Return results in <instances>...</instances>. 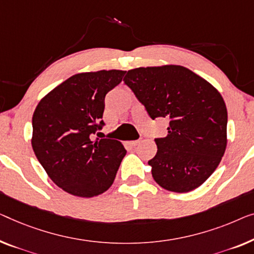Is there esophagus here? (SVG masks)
Instances as JSON below:
<instances>
[{
  "mask_svg": "<svg viewBox=\"0 0 254 254\" xmlns=\"http://www.w3.org/2000/svg\"><path fill=\"white\" fill-rule=\"evenodd\" d=\"M139 142H141V141H139V139H136V141H130L129 144H130L131 146H135V145L139 144Z\"/></svg>",
  "mask_w": 254,
  "mask_h": 254,
  "instance_id": "1",
  "label": "esophagus"
}]
</instances>
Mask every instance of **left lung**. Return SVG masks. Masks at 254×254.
<instances>
[{"mask_svg": "<svg viewBox=\"0 0 254 254\" xmlns=\"http://www.w3.org/2000/svg\"><path fill=\"white\" fill-rule=\"evenodd\" d=\"M151 119H170L148 164L161 188L188 192L219 166L227 146V108L206 80L180 65L129 69L124 78Z\"/></svg>", "mask_w": 254, "mask_h": 254, "instance_id": "1", "label": "left lung"}]
</instances>
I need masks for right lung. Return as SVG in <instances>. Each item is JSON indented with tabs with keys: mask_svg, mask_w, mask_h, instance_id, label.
<instances>
[{
	"mask_svg": "<svg viewBox=\"0 0 254 254\" xmlns=\"http://www.w3.org/2000/svg\"><path fill=\"white\" fill-rule=\"evenodd\" d=\"M125 73L103 69L72 75L36 106L33 150L55 185L73 196L89 198L108 190L127 152L117 139L91 141L105 125V95Z\"/></svg>",
	"mask_w": 254,
	"mask_h": 254,
	"instance_id": "right-lung-1",
	"label": "right lung"
}]
</instances>
